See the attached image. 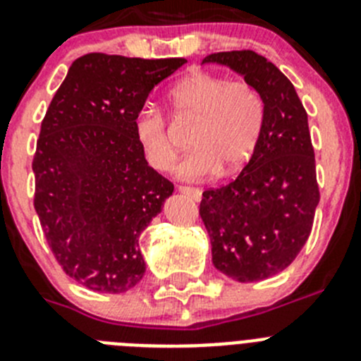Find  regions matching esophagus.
<instances>
[{"instance_id":"1","label":"esophagus","mask_w":361,"mask_h":361,"mask_svg":"<svg viewBox=\"0 0 361 361\" xmlns=\"http://www.w3.org/2000/svg\"><path fill=\"white\" fill-rule=\"evenodd\" d=\"M178 191L184 195H188V197H191L193 200H200L202 198V191L198 190V188H191V186H178Z\"/></svg>"}]
</instances>
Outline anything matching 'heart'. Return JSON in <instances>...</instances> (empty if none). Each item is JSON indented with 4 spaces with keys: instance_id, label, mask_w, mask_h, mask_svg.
<instances>
[{
    "instance_id": "b5f03b06",
    "label": "heart",
    "mask_w": 361,
    "mask_h": 361,
    "mask_svg": "<svg viewBox=\"0 0 361 361\" xmlns=\"http://www.w3.org/2000/svg\"><path fill=\"white\" fill-rule=\"evenodd\" d=\"M168 104L177 120L197 121L190 137L193 150L178 163V177L200 180L218 170L231 175L252 157L263 132L264 104L249 82L195 71L171 87ZM134 132L148 164L170 170L178 145L166 116L145 105L134 118Z\"/></svg>"
}]
</instances>
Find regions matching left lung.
Wrapping results in <instances>:
<instances>
[{
    "label": "left lung",
    "instance_id": "8db88e82",
    "mask_svg": "<svg viewBox=\"0 0 361 361\" xmlns=\"http://www.w3.org/2000/svg\"><path fill=\"white\" fill-rule=\"evenodd\" d=\"M202 62L229 66L263 98L252 157L229 184L204 191L200 216L220 272L240 283L267 279L302 250L320 200L308 114L292 82L252 49L211 53Z\"/></svg>",
    "mask_w": 361,
    "mask_h": 361
}]
</instances>
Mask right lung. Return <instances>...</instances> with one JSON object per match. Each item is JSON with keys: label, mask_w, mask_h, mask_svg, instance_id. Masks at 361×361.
I'll list each match as a JSON object with an SVG mask.
<instances>
[{"label": "right lung", "mask_w": 361, "mask_h": 361, "mask_svg": "<svg viewBox=\"0 0 361 361\" xmlns=\"http://www.w3.org/2000/svg\"><path fill=\"white\" fill-rule=\"evenodd\" d=\"M184 62L87 53L46 111L34 207L62 270L92 292L123 293L145 276L140 236L173 184L148 166L134 118Z\"/></svg>", "instance_id": "add662e5"}]
</instances>
